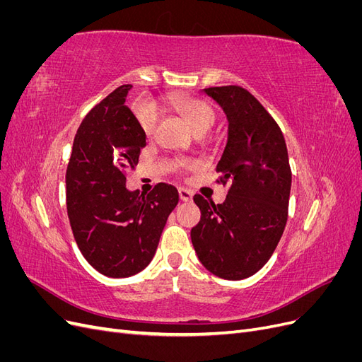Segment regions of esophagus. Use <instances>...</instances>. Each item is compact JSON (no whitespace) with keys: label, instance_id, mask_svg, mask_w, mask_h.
<instances>
[{"label":"esophagus","instance_id":"1","mask_svg":"<svg viewBox=\"0 0 362 362\" xmlns=\"http://www.w3.org/2000/svg\"><path fill=\"white\" fill-rule=\"evenodd\" d=\"M178 193H180L181 201H184V202H189L193 198V193L190 190H187V189H180Z\"/></svg>","mask_w":362,"mask_h":362}]
</instances>
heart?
Returning <instances> with one entry per match:
<instances>
[{"instance_id": "obj_1", "label": "heart", "mask_w": 362, "mask_h": 362, "mask_svg": "<svg viewBox=\"0 0 362 362\" xmlns=\"http://www.w3.org/2000/svg\"><path fill=\"white\" fill-rule=\"evenodd\" d=\"M170 104L172 107L177 110L185 122L190 125V128L194 131L196 134L198 133H206L214 124V112L211 110L210 105H206L205 103L194 100V98H189L184 95H175L170 98ZM137 122L141 128V131L149 137L154 134L156 127H157V115L146 108V110H139L137 112ZM180 166L184 168H193L194 164L190 161H178Z\"/></svg>"}]
</instances>
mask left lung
Segmentation results:
<instances>
[{
    "instance_id": "1",
    "label": "left lung",
    "mask_w": 362,
    "mask_h": 362,
    "mask_svg": "<svg viewBox=\"0 0 362 362\" xmlns=\"http://www.w3.org/2000/svg\"><path fill=\"white\" fill-rule=\"evenodd\" d=\"M205 95L221 105L228 139L216 170L231 181L223 204L194 194L201 221L192 243L213 275L240 281L270 259L288 216L291 170L282 131L254 95L243 87H208Z\"/></svg>"
}]
</instances>
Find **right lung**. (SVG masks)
Wrapping results in <instances>:
<instances>
[{
    "instance_id": "1",
    "label": "right lung",
    "mask_w": 362,
    "mask_h": 362,
    "mask_svg": "<svg viewBox=\"0 0 362 362\" xmlns=\"http://www.w3.org/2000/svg\"><path fill=\"white\" fill-rule=\"evenodd\" d=\"M131 84L117 87L84 117L66 170V206L83 257L100 273L127 278L154 258L180 194L160 182L148 194L128 190L146 134L125 105Z\"/></svg>"
}]
</instances>
